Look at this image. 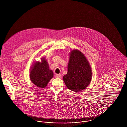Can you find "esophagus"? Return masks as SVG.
<instances>
[{
    "label": "esophagus",
    "mask_w": 127,
    "mask_h": 127,
    "mask_svg": "<svg viewBox=\"0 0 127 127\" xmlns=\"http://www.w3.org/2000/svg\"><path fill=\"white\" fill-rule=\"evenodd\" d=\"M61 76H62V75L61 74H56L55 75V77L56 78H61Z\"/></svg>",
    "instance_id": "esophagus-1"
}]
</instances>
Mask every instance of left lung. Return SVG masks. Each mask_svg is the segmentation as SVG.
<instances>
[{"label": "left lung", "mask_w": 127, "mask_h": 127, "mask_svg": "<svg viewBox=\"0 0 127 127\" xmlns=\"http://www.w3.org/2000/svg\"><path fill=\"white\" fill-rule=\"evenodd\" d=\"M92 78L91 67L83 53L77 49L71 51L68 72L63 78L67 87L73 92H80L89 85Z\"/></svg>", "instance_id": "1"}]
</instances>
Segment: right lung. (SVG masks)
Returning <instances> with one entry per match:
<instances>
[{
    "mask_svg": "<svg viewBox=\"0 0 127 127\" xmlns=\"http://www.w3.org/2000/svg\"><path fill=\"white\" fill-rule=\"evenodd\" d=\"M41 62H35L30 71V78L32 82L37 87L45 88L53 76V73L49 68L45 58H42Z\"/></svg>",
    "mask_w": 127,
    "mask_h": 127,
    "instance_id": "1",
    "label": "right lung"
}]
</instances>
